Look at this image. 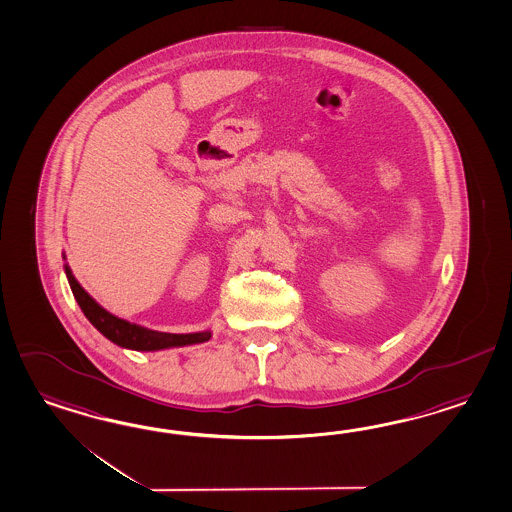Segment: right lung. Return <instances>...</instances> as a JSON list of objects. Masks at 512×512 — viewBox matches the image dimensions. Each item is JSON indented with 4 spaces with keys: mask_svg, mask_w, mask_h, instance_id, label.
Instances as JSON below:
<instances>
[{
    "mask_svg": "<svg viewBox=\"0 0 512 512\" xmlns=\"http://www.w3.org/2000/svg\"><path fill=\"white\" fill-rule=\"evenodd\" d=\"M65 273L81 312L94 327L104 334L107 340L117 343L120 347L133 349V351H159V349H169V347L204 343L211 338L210 330L193 332V334H169V332H158V330H150V328L135 325L130 321H124L117 315L109 314L105 308L94 301L91 295L79 286L76 276L72 275V271L66 263Z\"/></svg>",
    "mask_w": 512,
    "mask_h": 512,
    "instance_id": "right-lung-1",
    "label": "right lung"
}]
</instances>
